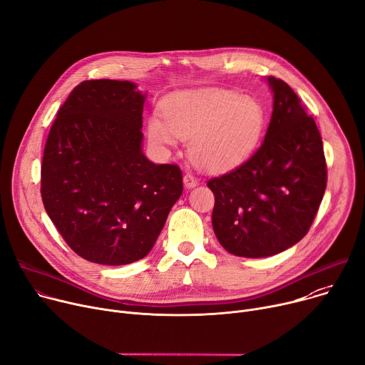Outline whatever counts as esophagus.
Instances as JSON below:
<instances>
[{
  "label": "esophagus",
  "instance_id": "esophagus-1",
  "mask_svg": "<svg viewBox=\"0 0 365 365\" xmlns=\"http://www.w3.org/2000/svg\"><path fill=\"white\" fill-rule=\"evenodd\" d=\"M182 181H184V185H185V188H187V190H190V188H194L195 185H199V181H197V178H195V177H194L192 174H190V173H187V174L184 175Z\"/></svg>",
  "mask_w": 365,
  "mask_h": 365
}]
</instances>
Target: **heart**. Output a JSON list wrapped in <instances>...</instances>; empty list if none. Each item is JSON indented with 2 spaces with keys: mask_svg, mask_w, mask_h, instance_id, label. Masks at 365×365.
<instances>
[{
  "mask_svg": "<svg viewBox=\"0 0 365 365\" xmlns=\"http://www.w3.org/2000/svg\"><path fill=\"white\" fill-rule=\"evenodd\" d=\"M163 121L153 115L149 137L158 146L190 138L191 162L207 173H227L255 150L264 123L262 106L228 91L180 93L162 103Z\"/></svg>",
  "mask_w": 365,
  "mask_h": 365,
  "instance_id": "1",
  "label": "heart"
}]
</instances>
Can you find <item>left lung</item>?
<instances>
[{
  "label": "left lung",
  "mask_w": 365,
  "mask_h": 365,
  "mask_svg": "<svg viewBox=\"0 0 365 365\" xmlns=\"http://www.w3.org/2000/svg\"><path fill=\"white\" fill-rule=\"evenodd\" d=\"M273 110L264 142L237 170L212 178V225L240 257L282 253L310 230L327 182L319 128L285 81L267 77Z\"/></svg>",
  "instance_id": "obj_1"
}]
</instances>
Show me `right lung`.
<instances>
[{"instance_id":"1","label":"right lung","mask_w":365,"mask_h":365,"mask_svg":"<svg viewBox=\"0 0 365 365\" xmlns=\"http://www.w3.org/2000/svg\"><path fill=\"white\" fill-rule=\"evenodd\" d=\"M145 101L128 80L81 81L46 140L45 210L74 253L92 263L146 257L182 194L180 168L143 153Z\"/></svg>"}]
</instances>
